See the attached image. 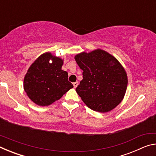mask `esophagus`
<instances>
[{"instance_id":"1","label":"esophagus","mask_w":156,"mask_h":156,"mask_svg":"<svg viewBox=\"0 0 156 156\" xmlns=\"http://www.w3.org/2000/svg\"><path fill=\"white\" fill-rule=\"evenodd\" d=\"M78 84V82H75V83H73V87H74V88H76V87H77Z\"/></svg>"}]
</instances>
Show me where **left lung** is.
<instances>
[{
	"instance_id": "left-lung-1",
	"label": "left lung",
	"mask_w": 156,
	"mask_h": 156,
	"mask_svg": "<svg viewBox=\"0 0 156 156\" xmlns=\"http://www.w3.org/2000/svg\"><path fill=\"white\" fill-rule=\"evenodd\" d=\"M75 60L83 71L76 91L87 106L100 113L110 112L125 96L128 79L125 69L114 56L97 49L82 52Z\"/></svg>"
}]
</instances>
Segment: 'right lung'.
Masks as SVG:
<instances>
[{
  "label": "right lung",
  "mask_w": 156,
  "mask_h": 156,
  "mask_svg": "<svg viewBox=\"0 0 156 156\" xmlns=\"http://www.w3.org/2000/svg\"><path fill=\"white\" fill-rule=\"evenodd\" d=\"M62 65L63 60L50 52L41 55L31 65L23 87L31 101L39 106H48L73 87L68 81V73L62 70Z\"/></svg>",
  "instance_id": "right-lung-1"
}]
</instances>
